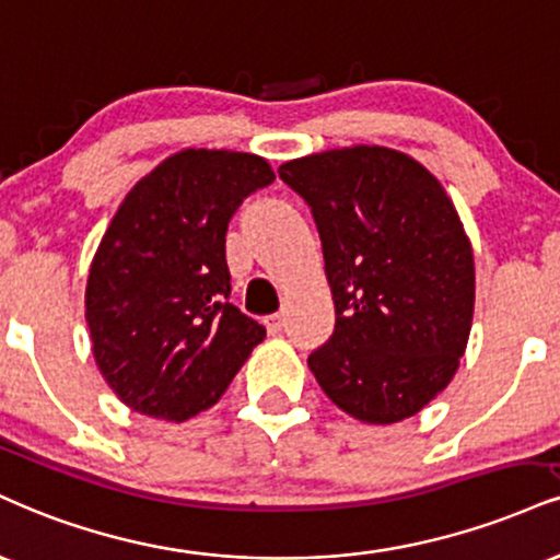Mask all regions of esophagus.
I'll return each instance as SVG.
<instances>
[{"instance_id":"esophagus-1","label":"esophagus","mask_w":560,"mask_h":560,"mask_svg":"<svg viewBox=\"0 0 560 560\" xmlns=\"http://www.w3.org/2000/svg\"><path fill=\"white\" fill-rule=\"evenodd\" d=\"M266 326H268V331H271V334H281V328H284V315H281V313L268 315Z\"/></svg>"}]
</instances>
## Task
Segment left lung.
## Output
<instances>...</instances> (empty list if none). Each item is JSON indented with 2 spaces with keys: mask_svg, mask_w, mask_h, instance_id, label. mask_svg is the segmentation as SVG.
I'll return each mask as SVG.
<instances>
[{
  "mask_svg": "<svg viewBox=\"0 0 560 560\" xmlns=\"http://www.w3.org/2000/svg\"><path fill=\"white\" fill-rule=\"evenodd\" d=\"M310 206L336 305L331 339L307 357L347 415L390 425L420 412L459 368L475 310L467 234L425 166L378 145L287 161Z\"/></svg>",
  "mask_w": 560,
  "mask_h": 560,
  "instance_id": "1",
  "label": "left lung"
}]
</instances>
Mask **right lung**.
I'll return each mask as SVG.
<instances>
[{"label":"right lung","instance_id":"add662e5","mask_svg":"<svg viewBox=\"0 0 560 560\" xmlns=\"http://www.w3.org/2000/svg\"><path fill=\"white\" fill-rule=\"evenodd\" d=\"M273 182L260 156L187 148L127 192L85 289L93 357L135 412L187 420L213 407L266 328L229 302L226 229Z\"/></svg>","mask_w":560,"mask_h":560}]
</instances>
